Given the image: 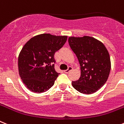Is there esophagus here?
<instances>
[{
	"label": "esophagus",
	"mask_w": 124,
	"mask_h": 124,
	"mask_svg": "<svg viewBox=\"0 0 124 124\" xmlns=\"http://www.w3.org/2000/svg\"><path fill=\"white\" fill-rule=\"evenodd\" d=\"M72 70H73V68L71 67V66H69L67 70H66L64 71V72L65 73H69L70 71Z\"/></svg>",
	"instance_id": "34e87169"
}]
</instances>
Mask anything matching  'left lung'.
Instances as JSON below:
<instances>
[{"label":"left lung","instance_id":"8db88e82","mask_svg":"<svg viewBox=\"0 0 124 124\" xmlns=\"http://www.w3.org/2000/svg\"><path fill=\"white\" fill-rule=\"evenodd\" d=\"M68 43L77 56L81 76L72 81L75 89L83 94H92L104 85L111 69L110 55L104 44L93 38L70 37Z\"/></svg>","mask_w":124,"mask_h":124}]
</instances>
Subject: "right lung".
Listing matches in <instances>:
<instances>
[{
  "instance_id": "right-lung-1",
  "label": "right lung",
  "mask_w": 124,
  "mask_h": 124,
  "mask_svg": "<svg viewBox=\"0 0 124 124\" xmlns=\"http://www.w3.org/2000/svg\"><path fill=\"white\" fill-rule=\"evenodd\" d=\"M67 36L43 34L31 38L21 50L18 58L21 80L29 90L45 92L53 86L60 73L54 69V54L65 44Z\"/></svg>"
}]
</instances>
